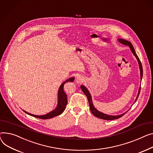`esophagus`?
I'll list each match as a JSON object with an SVG mask.
<instances>
[{
    "mask_svg": "<svg viewBox=\"0 0 153 153\" xmlns=\"http://www.w3.org/2000/svg\"><path fill=\"white\" fill-rule=\"evenodd\" d=\"M76 81L77 82H83V79H82V76H77V77H76Z\"/></svg>",
    "mask_w": 153,
    "mask_h": 153,
    "instance_id": "obj_1",
    "label": "esophagus"
}]
</instances>
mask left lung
<instances>
[{"mask_svg":"<svg viewBox=\"0 0 153 153\" xmlns=\"http://www.w3.org/2000/svg\"><path fill=\"white\" fill-rule=\"evenodd\" d=\"M118 41L120 43L123 44H124L125 45L128 46L130 47V50L131 51L132 53H133L134 55V56L136 57V58H137V59L138 61V65H139V68H140V78H141V80L142 77H143V68H142V65H141V62H140V60L138 56H137V53H135V51L134 50V48L133 45H132V44L129 41H128V40H126L123 39H118ZM80 88H81V89H82V91L84 93V94L86 95V97L87 98L88 103H89V105H90V111L91 112V113H92L97 117H98L100 119H104V120H114V119H116L120 118V117L124 116L127 112H127H126V113H124L123 114H121L120 115H116V116L108 115V114H106L101 113V112L99 111L98 109H97L95 108V106H94V105L93 104L92 98H91V95H90V94L89 92V91L88 90V89L84 85H80ZM140 88H141V87H140L139 90H138V92L137 97V98L135 99V103L137 101V100L138 99V97L139 96V94H140Z\"/></svg>","mask_w":153,"mask_h":153,"instance_id":"1","label":"left lung"}]
</instances>
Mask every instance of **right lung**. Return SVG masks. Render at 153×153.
<instances>
[{"mask_svg":"<svg viewBox=\"0 0 153 153\" xmlns=\"http://www.w3.org/2000/svg\"><path fill=\"white\" fill-rule=\"evenodd\" d=\"M74 80V77H71L68 79L66 80H65L64 82H63L62 84V85H60L59 89H58V103H57V106L56 107V108L55 109H53V111L49 112L47 114H44V115H41V116H39V115H34V114H32L30 113H27V112L23 110L24 112L30 116H32L33 117H37V118H40L42 119H50L54 117L55 116H57L58 115H60L61 114H62L63 112L64 111V110L65 109V108L66 106V105L68 103V99H67V95L65 94V92L64 91V89H63V87L64 85L66 82H73Z\"/></svg>","mask_w":153,"mask_h":153,"instance_id":"add662e5","label":"right lung"}]
</instances>
